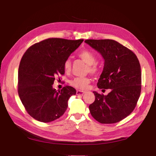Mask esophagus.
<instances>
[{"instance_id":"1","label":"esophagus","mask_w":156,"mask_h":156,"mask_svg":"<svg viewBox=\"0 0 156 156\" xmlns=\"http://www.w3.org/2000/svg\"><path fill=\"white\" fill-rule=\"evenodd\" d=\"M84 94V92L82 91V90H77V92H76V94H77V96L83 95Z\"/></svg>"}]
</instances>
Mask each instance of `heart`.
Here are the masks:
<instances>
[{
    "label": "heart",
    "mask_w": 156,
    "mask_h": 156,
    "mask_svg": "<svg viewBox=\"0 0 156 156\" xmlns=\"http://www.w3.org/2000/svg\"><path fill=\"white\" fill-rule=\"evenodd\" d=\"M79 56L81 58L84 62H85L88 66V70L92 73H96L98 70L99 67L96 62V56L92 51L84 49L79 52ZM72 66V62H71L70 58H67L64 62V69L66 72H68L71 69ZM90 80L87 77H75L70 81L69 83L73 87L78 89H85L87 88L88 84L90 83Z\"/></svg>",
    "instance_id": "b5f03b06"
}]
</instances>
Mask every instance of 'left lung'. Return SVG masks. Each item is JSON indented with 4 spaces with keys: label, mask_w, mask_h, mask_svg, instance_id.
I'll use <instances>...</instances> for the list:
<instances>
[{
    "label": "left lung",
    "mask_w": 156,
    "mask_h": 156,
    "mask_svg": "<svg viewBox=\"0 0 156 156\" xmlns=\"http://www.w3.org/2000/svg\"><path fill=\"white\" fill-rule=\"evenodd\" d=\"M85 43L100 53L104 67L97 84L111 89L107 96L93 92L95 101L89 105L94 119L101 124H114L134 110L141 91V70L135 54L113 40H87Z\"/></svg>",
    "instance_id": "8db88e82"
}]
</instances>
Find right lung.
Segmentation results:
<instances>
[{
  "mask_svg": "<svg viewBox=\"0 0 156 156\" xmlns=\"http://www.w3.org/2000/svg\"><path fill=\"white\" fill-rule=\"evenodd\" d=\"M83 41L52 37L32 45L23 55L18 70V94L34 119L50 122L66 111L69 98L76 90L66 86L57 91L53 84L56 77L64 74V61Z\"/></svg>",
  "mask_w": 156,
  "mask_h": 156,
  "instance_id": "add662e5",
  "label": "right lung"
}]
</instances>
